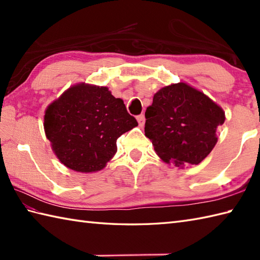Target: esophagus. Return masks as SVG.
I'll use <instances>...</instances> for the list:
<instances>
[{"label": "esophagus", "instance_id": "esophagus-1", "mask_svg": "<svg viewBox=\"0 0 260 260\" xmlns=\"http://www.w3.org/2000/svg\"><path fill=\"white\" fill-rule=\"evenodd\" d=\"M136 119H137V121H139V125H140V127H143L144 126V123H145V117H144V115H139L136 117Z\"/></svg>", "mask_w": 260, "mask_h": 260}]
</instances>
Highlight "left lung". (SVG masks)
Listing matches in <instances>:
<instances>
[{
  "instance_id": "left-lung-1",
  "label": "left lung",
  "mask_w": 260,
  "mask_h": 260,
  "mask_svg": "<svg viewBox=\"0 0 260 260\" xmlns=\"http://www.w3.org/2000/svg\"><path fill=\"white\" fill-rule=\"evenodd\" d=\"M145 136L164 163L199 164L218 142L223 109L186 82L164 86L145 112Z\"/></svg>"
}]
</instances>
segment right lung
I'll return each mask as SVG.
<instances>
[{"label":"right lung","instance_id":"obj_1","mask_svg":"<svg viewBox=\"0 0 260 260\" xmlns=\"http://www.w3.org/2000/svg\"><path fill=\"white\" fill-rule=\"evenodd\" d=\"M123 99L107 87L80 82L47 107L43 127L58 159L76 172H98L117 152L120 135L136 127Z\"/></svg>","mask_w":260,"mask_h":260}]
</instances>
